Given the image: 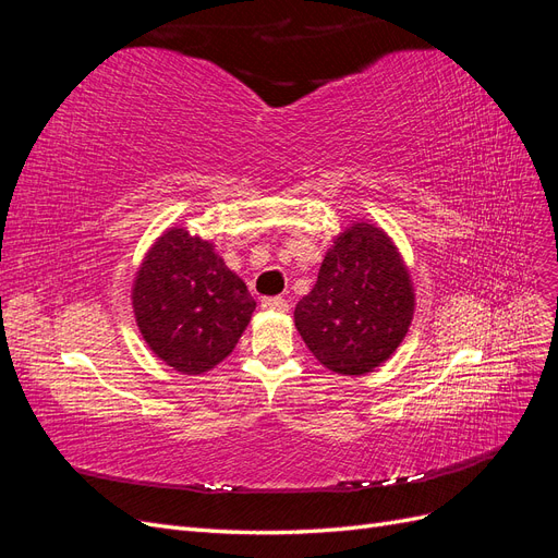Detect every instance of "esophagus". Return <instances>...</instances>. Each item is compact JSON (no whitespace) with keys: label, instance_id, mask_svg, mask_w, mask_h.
Instances as JSON below:
<instances>
[{"label":"esophagus","instance_id":"1","mask_svg":"<svg viewBox=\"0 0 558 558\" xmlns=\"http://www.w3.org/2000/svg\"><path fill=\"white\" fill-rule=\"evenodd\" d=\"M260 307H263L265 312L283 314V312H289V302H286L283 298H265V300L260 302Z\"/></svg>","mask_w":558,"mask_h":558}]
</instances>
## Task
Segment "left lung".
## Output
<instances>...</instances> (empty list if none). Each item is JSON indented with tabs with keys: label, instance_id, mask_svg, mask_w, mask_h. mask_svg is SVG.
<instances>
[{
	"label": "left lung",
	"instance_id": "8db88e82",
	"mask_svg": "<svg viewBox=\"0 0 558 558\" xmlns=\"http://www.w3.org/2000/svg\"><path fill=\"white\" fill-rule=\"evenodd\" d=\"M414 305L412 272L391 234L373 221H351L335 234L314 289L293 316L320 365L363 377L402 344Z\"/></svg>",
	"mask_w": 558,
	"mask_h": 558
}]
</instances>
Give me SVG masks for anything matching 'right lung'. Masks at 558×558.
Listing matches in <instances>:
<instances>
[{"mask_svg": "<svg viewBox=\"0 0 558 558\" xmlns=\"http://www.w3.org/2000/svg\"><path fill=\"white\" fill-rule=\"evenodd\" d=\"M132 310L148 349L195 377L230 356L256 300L211 240L174 226L144 253L132 281Z\"/></svg>", "mask_w": 558, "mask_h": 558, "instance_id": "right-lung-1", "label": "right lung"}]
</instances>
